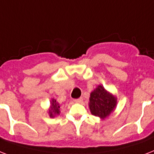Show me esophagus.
<instances>
[{"label": "esophagus", "instance_id": "esophagus-1", "mask_svg": "<svg viewBox=\"0 0 154 154\" xmlns=\"http://www.w3.org/2000/svg\"><path fill=\"white\" fill-rule=\"evenodd\" d=\"M82 100H83V99L81 98H79V99H76V100H74V102L75 103H80L82 102Z\"/></svg>", "mask_w": 154, "mask_h": 154}]
</instances>
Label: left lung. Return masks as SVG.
<instances>
[{
  "mask_svg": "<svg viewBox=\"0 0 154 154\" xmlns=\"http://www.w3.org/2000/svg\"><path fill=\"white\" fill-rule=\"evenodd\" d=\"M116 106L117 97L101 85H99L90 93L88 107L91 114L102 120H104L113 113Z\"/></svg>",
  "mask_w": 154,
  "mask_h": 154,
  "instance_id": "1",
  "label": "left lung"
}]
</instances>
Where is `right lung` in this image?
<instances>
[{"label": "right lung", "instance_id": "add662e5", "mask_svg": "<svg viewBox=\"0 0 154 154\" xmlns=\"http://www.w3.org/2000/svg\"><path fill=\"white\" fill-rule=\"evenodd\" d=\"M48 115L51 118H54L55 116H59L61 112V105L57 103L55 99H51L50 101V107H49Z\"/></svg>", "mask_w": 154, "mask_h": 154}]
</instances>
